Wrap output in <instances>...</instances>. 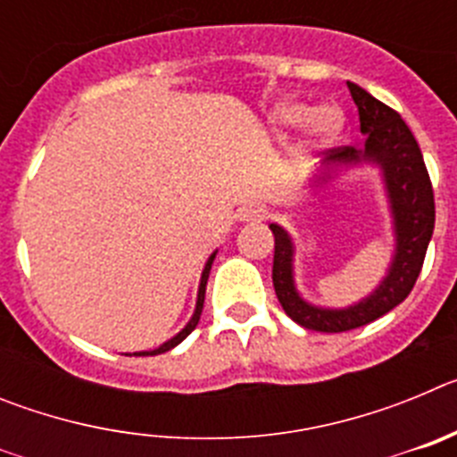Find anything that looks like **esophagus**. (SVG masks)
<instances>
[{"label": "esophagus", "instance_id": "34e87169", "mask_svg": "<svg viewBox=\"0 0 457 457\" xmlns=\"http://www.w3.org/2000/svg\"><path fill=\"white\" fill-rule=\"evenodd\" d=\"M268 217V210L261 204H249L240 210V220L242 221H263Z\"/></svg>", "mask_w": 457, "mask_h": 457}]
</instances>
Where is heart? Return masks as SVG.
<instances>
[{
	"label": "heart",
	"instance_id": "1",
	"mask_svg": "<svg viewBox=\"0 0 457 457\" xmlns=\"http://www.w3.org/2000/svg\"><path fill=\"white\" fill-rule=\"evenodd\" d=\"M270 123L277 130H290V128L302 123L306 146H325L332 139H337V135L341 132L343 114L337 107H329V104H322V107L309 112L304 103L286 100V103H278L270 112Z\"/></svg>",
	"mask_w": 457,
	"mask_h": 457
}]
</instances>
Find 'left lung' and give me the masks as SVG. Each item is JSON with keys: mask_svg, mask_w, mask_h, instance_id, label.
I'll use <instances>...</instances> for the list:
<instances>
[{"mask_svg": "<svg viewBox=\"0 0 457 457\" xmlns=\"http://www.w3.org/2000/svg\"><path fill=\"white\" fill-rule=\"evenodd\" d=\"M348 88L359 109V123L366 135V146L361 151L354 146L332 148L322 162L325 169L318 180L325 183L332 179L338 167H348V164L370 162L382 169L395 236V252L389 272L369 297L348 309H322L309 304L295 288L293 240L281 226L270 224L274 233L272 284L278 304L284 306L286 313L297 325L327 334L364 327L401 304L417 284L428 242L433 237L435 228L433 183L411 130L398 112L379 103L369 91L353 82H348Z\"/></svg>", "mask_w": 457, "mask_h": 457, "instance_id": "1", "label": "left lung"}]
</instances>
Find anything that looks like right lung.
I'll return each mask as SVG.
<instances>
[{
    "instance_id": "obj_1",
    "label": "right lung",
    "mask_w": 457,
    "mask_h": 457,
    "mask_svg": "<svg viewBox=\"0 0 457 457\" xmlns=\"http://www.w3.org/2000/svg\"><path fill=\"white\" fill-rule=\"evenodd\" d=\"M215 253H217V252H215ZM215 253H210L208 263H205V268H204V274H201L199 295H196V309H194V316H192V320H189L187 325H185L183 329H180V332L176 334V337H173V338H169L167 343H162V345H160V348H155V350H146V353H135L137 357H146V354H162V353H167V350L176 348V345H179L180 341H185V338H187L189 334L194 332V327L199 325L201 311H204V300H205V284H208V274H210V268H212V261H215Z\"/></svg>"
}]
</instances>
